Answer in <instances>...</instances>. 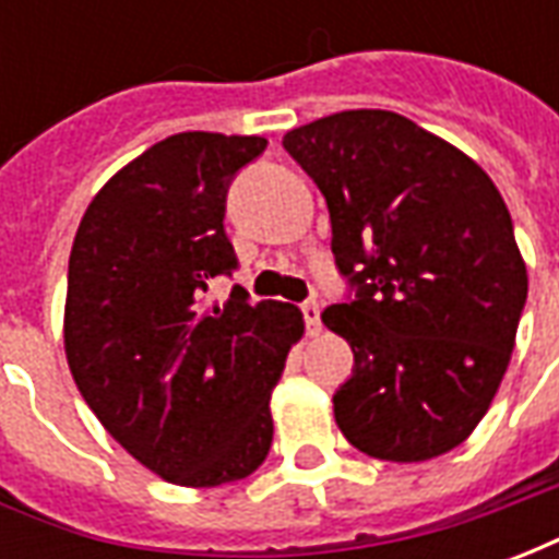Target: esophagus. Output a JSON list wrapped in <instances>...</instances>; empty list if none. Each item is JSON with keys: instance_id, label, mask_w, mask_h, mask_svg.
<instances>
[{"instance_id": "obj_1", "label": "esophagus", "mask_w": 559, "mask_h": 559, "mask_svg": "<svg viewBox=\"0 0 559 559\" xmlns=\"http://www.w3.org/2000/svg\"><path fill=\"white\" fill-rule=\"evenodd\" d=\"M299 308H302L305 329H308V335H311V338H314V335H320V302H317V299H305Z\"/></svg>"}]
</instances>
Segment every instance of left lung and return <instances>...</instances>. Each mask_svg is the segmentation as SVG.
<instances>
[{"mask_svg":"<svg viewBox=\"0 0 559 559\" xmlns=\"http://www.w3.org/2000/svg\"><path fill=\"white\" fill-rule=\"evenodd\" d=\"M326 197L353 347L335 421L359 452L428 461L491 407L527 302V266L488 173L407 116L344 110L284 134Z\"/></svg>","mask_w":559,"mask_h":559,"instance_id":"obj_1","label":"left lung"}]
</instances>
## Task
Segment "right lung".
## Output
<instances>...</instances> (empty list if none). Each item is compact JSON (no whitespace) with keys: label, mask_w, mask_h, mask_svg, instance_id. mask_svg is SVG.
<instances>
[{"label":"right lung","mask_w":559,"mask_h":559,"mask_svg":"<svg viewBox=\"0 0 559 559\" xmlns=\"http://www.w3.org/2000/svg\"><path fill=\"white\" fill-rule=\"evenodd\" d=\"M263 138L185 131L116 173L68 260L66 353L80 395L116 443L188 488L251 476L272 445L269 399L302 338L299 308L224 305L209 281L239 269L224 230L236 173Z\"/></svg>","instance_id":"right-lung-1"}]
</instances>
